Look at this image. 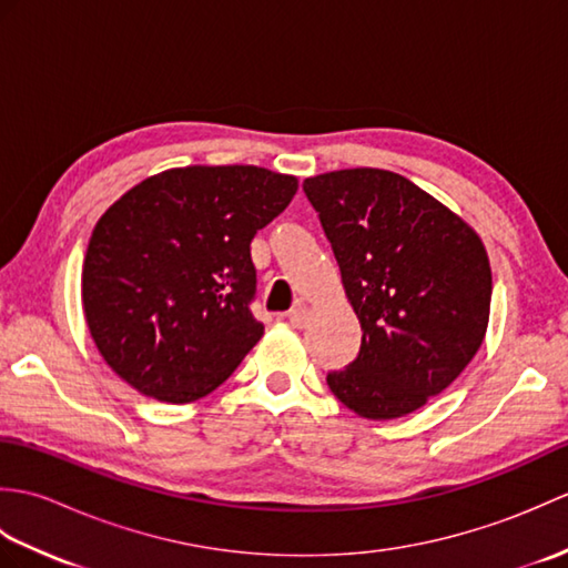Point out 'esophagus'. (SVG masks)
Wrapping results in <instances>:
<instances>
[{"mask_svg":"<svg viewBox=\"0 0 568 568\" xmlns=\"http://www.w3.org/2000/svg\"><path fill=\"white\" fill-rule=\"evenodd\" d=\"M310 317V310L305 305H295L291 312H287V322L293 324V327H303Z\"/></svg>","mask_w":568,"mask_h":568,"instance_id":"obj_1","label":"esophagus"}]
</instances>
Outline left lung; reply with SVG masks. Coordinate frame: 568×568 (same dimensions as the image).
Here are the masks:
<instances>
[{"label":"left lung","instance_id":"obj_1","mask_svg":"<svg viewBox=\"0 0 568 568\" xmlns=\"http://www.w3.org/2000/svg\"><path fill=\"white\" fill-rule=\"evenodd\" d=\"M320 214L361 348L329 390L366 419L415 413L458 378L486 336L493 277L478 234L407 178L352 168L303 183Z\"/></svg>","mask_w":568,"mask_h":568}]
</instances>
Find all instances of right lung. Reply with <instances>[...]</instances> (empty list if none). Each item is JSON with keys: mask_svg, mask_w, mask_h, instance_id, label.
<instances>
[{"mask_svg": "<svg viewBox=\"0 0 568 568\" xmlns=\"http://www.w3.org/2000/svg\"><path fill=\"white\" fill-rule=\"evenodd\" d=\"M295 192L293 175L265 168L190 165L143 180L100 216L82 307L119 378L180 405L232 376L263 336L251 241Z\"/></svg>", "mask_w": 568, "mask_h": 568, "instance_id": "obj_1", "label": "right lung"}]
</instances>
